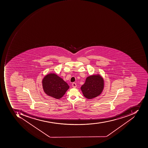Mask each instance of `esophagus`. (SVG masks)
Listing matches in <instances>:
<instances>
[{"mask_svg":"<svg viewBox=\"0 0 148 148\" xmlns=\"http://www.w3.org/2000/svg\"><path fill=\"white\" fill-rule=\"evenodd\" d=\"M77 87V84L75 83H73V88H75Z\"/></svg>","mask_w":148,"mask_h":148,"instance_id":"esophagus-1","label":"esophagus"}]
</instances>
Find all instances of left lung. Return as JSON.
<instances>
[{"label": "left lung", "instance_id": "obj_1", "mask_svg": "<svg viewBox=\"0 0 148 148\" xmlns=\"http://www.w3.org/2000/svg\"><path fill=\"white\" fill-rule=\"evenodd\" d=\"M104 86L103 78L99 74L97 73L87 77L81 89L84 96L90 99L99 96L102 93Z\"/></svg>", "mask_w": 148, "mask_h": 148}]
</instances>
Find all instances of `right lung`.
<instances>
[{
    "label": "right lung",
    "mask_w": 148,
    "mask_h": 148,
    "mask_svg": "<svg viewBox=\"0 0 148 148\" xmlns=\"http://www.w3.org/2000/svg\"><path fill=\"white\" fill-rule=\"evenodd\" d=\"M44 91L48 96L61 99L69 88L66 82L55 73L46 75L42 81Z\"/></svg>",
    "instance_id": "obj_1"
}]
</instances>
